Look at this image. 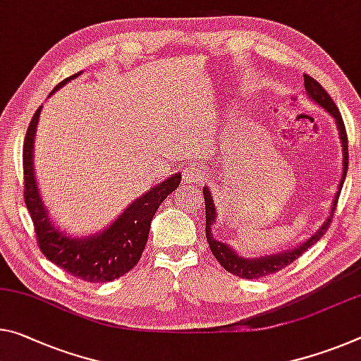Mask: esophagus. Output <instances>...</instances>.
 <instances>
[{"instance_id":"1","label":"esophagus","mask_w":361,"mask_h":361,"mask_svg":"<svg viewBox=\"0 0 361 361\" xmlns=\"http://www.w3.org/2000/svg\"><path fill=\"white\" fill-rule=\"evenodd\" d=\"M185 180L186 181H199L202 178V170H201V167H197V165H190V167H188L186 170H185Z\"/></svg>"}]
</instances>
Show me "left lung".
<instances>
[{"label": "left lung", "instance_id": "8db88e82", "mask_svg": "<svg viewBox=\"0 0 361 361\" xmlns=\"http://www.w3.org/2000/svg\"><path fill=\"white\" fill-rule=\"evenodd\" d=\"M304 87H305V93L308 96V99L317 102L319 107H323L326 112L329 114L331 117L336 120V127H337V135H339L341 140V146H342V176L339 185H337V191L336 196L331 202V210L328 219L323 221V225L314 231L310 238L305 239L304 243L297 244L295 247L289 249V250H283V252L278 254H271V255H263V257H243L238 250H234L231 245H228L226 243L219 241L214 236V230L215 221H216V209H215V202H214V196L209 190V186H204V199H205V238H207V243L210 245L212 254L215 255V259L220 262V265L225 268L226 271H230L233 274H236L239 278H245V279H257V278H263L267 274H273L281 270V268L288 267L289 263H293L294 260L299 259V257L305 252L308 247H312L313 244H317L319 241V238L328 231L329 223L333 220V214L336 210V204L337 199H339V194L342 190V185H344L345 175H347V165H348V145H347V133H345V125L342 122L341 112L337 106L334 104V101L331 99V96L326 93V90L319 85L317 80H313L310 75H304Z\"/></svg>", "mask_w": 361, "mask_h": 361}]
</instances>
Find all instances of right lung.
<instances>
[{
    "instance_id": "obj_1",
    "label": "right lung",
    "mask_w": 361,
    "mask_h": 361,
    "mask_svg": "<svg viewBox=\"0 0 361 361\" xmlns=\"http://www.w3.org/2000/svg\"><path fill=\"white\" fill-rule=\"evenodd\" d=\"M82 73L83 72L73 73L72 77L66 78L51 91V94ZM42 107L43 106L38 107L28 125L24 142V199L33 225H35L39 249L54 265L61 267L73 276L82 278L83 281H114L128 273L140 262L142 250L146 247L147 236H149L152 216L160 204L165 201V197L180 186L181 175H170L167 180L136 197L104 230L88 234V236L68 234L61 230L54 220H51L49 209L44 205L35 176V167H33V162H35L33 147H35L37 125Z\"/></svg>"
}]
</instances>
